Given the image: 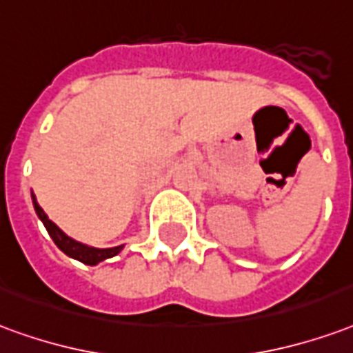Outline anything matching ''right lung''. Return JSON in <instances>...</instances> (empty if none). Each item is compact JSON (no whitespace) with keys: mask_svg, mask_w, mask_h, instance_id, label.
<instances>
[{"mask_svg":"<svg viewBox=\"0 0 353 353\" xmlns=\"http://www.w3.org/2000/svg\"><path fill=\"white\" fill-rule=\"evenodd\" d=\"M31 200H33L35 213H37L39 219L43 221L46 232L50 234V237L57 245V249L63 250L67 256L74 258V260L85 263V265H97V263H101L104 262V260H108V258L116 256V254H119V252L123 250V245H119V247H110V249H97V247H90V245H85V243H80L77 241V239H72V237L67 236L56 223H52L50 219H48V215L43 211V208L39 205L37 198H35L33 192H31Z\"/></svg>","mask_w":353,"mask_h":353,"instance_id":"right-lung-1","label":"right lung"}]
</instances>
